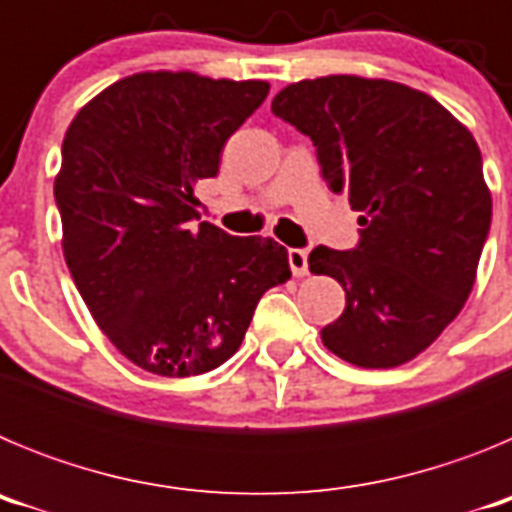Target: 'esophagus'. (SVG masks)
Listing matches in <instances>:
<instances>
[{"label":"esophagus","instance_id":"obj_1","mask_svg":"<svg viewBox=\"0 0 512 512\" xmlns=\"http://www.w3.org/2000/svg\"><path fill=\"white\" fill-rule=\"evenodd\" d=\"M287 259H289V269H292V274H295V277H305L307 274V251L305 248H289Z\"/></svg>","mask_w":512,"mask_h":512}]
</instances>
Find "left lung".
I'll use <instances>...</instances> for the list:
<instances>
[{
    "instance_id": "left-lung-1",
    "label": "left lung",
    "mask_w": 512,
    "mask_h": 512,
    "mask_svg": "<svg viewBox=\"0 0 512 512\" xmlns=\"http://www.w3.org/2000/svg\"><path fill=\"white\" fill-rule=\"evenodd\" d=\"M271 112L312 140L330 192L361 212L354 248L307 259L346 292L323 343L366 369L415 359L467 302L490 233L477 140L433 97L384 79L297 81Z\"/></svg>"
}]
</instances>
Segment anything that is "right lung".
<instances>
[{"label":"right lung","mask_w":512,"mask_h":512,"mask_svg":"<svg viewBox=\"0 0 512 512\" xmlns=\"http://www.w3.org/2000/svg\"><path fill=\"white\" fill-rule=\"evenodd\" d=\"M266 94V81L148 71L97 94L66 130L53 187L63 256L104 336L146 372L217 369L261 295L292 274L277 241L194 225V189Z\"/></svg>","instance_id":"add662e5"}]
</instances>
